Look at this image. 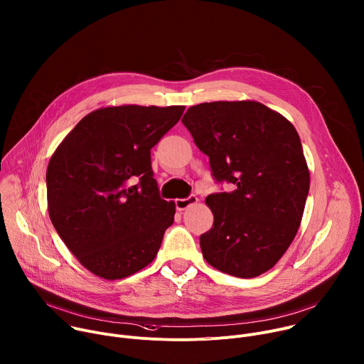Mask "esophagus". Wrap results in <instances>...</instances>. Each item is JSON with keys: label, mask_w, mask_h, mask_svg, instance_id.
Segmentation results:
<instances>
[{"label": "esophagus", "mask_w": 364, "mask_h": 364, "mask_svg": "<svg viewBox=\"0 0 364 364\" xmlns=\"http://www.w3.org/2000/svg\"><path fill=\"white\" fill-rule=\"evenodd\" d=\"M198 201V198L196 197V194H190L188 197H186V198H177L174 203H176V209L177 210H186V209H188L190 205H193V204H196Z\"/></svg>", "instance_id": "esophagus-1"}]
</instances>
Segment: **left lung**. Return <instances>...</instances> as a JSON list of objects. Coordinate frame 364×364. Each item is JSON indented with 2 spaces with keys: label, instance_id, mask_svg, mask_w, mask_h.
<instances>
[{
  "label": "left lung",
  "instance_id": "1",
  "mask_svg": "<svg viewBox=\"0 0 364 364\" xmlns=\"http://www.w3.org/2000/svg\"><path fill=\"white\" fill-rule=\"evenodd\" d=\"M181 122L209 157L218 183L205 204L213 228L200 236L207 262L237 278L269 271L294 240L309 190V173L294 125L259 102H210Z\"/></svg>",
  "mask_w": 364,
  "mask_h": 364
}]
</instances>
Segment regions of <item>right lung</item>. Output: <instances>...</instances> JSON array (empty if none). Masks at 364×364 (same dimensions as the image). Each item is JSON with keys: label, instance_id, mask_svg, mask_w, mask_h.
<instances>
[{"label": "right lung", "instance_id": "obj_1", "mask_svg": "<svg viewBox=\"0 0 364 364\" xmlns=\"http://www.w3.org/2000/svg\"><path fill=\"white\" fill-rule=\"evenodd\" d=\"M184 107H111L86 115L51 155L50 220L77 261L103 279L154 261L176 205L160 197L151 148Z\"/></svg>", "mask_w": 364, "mask_h": 364}]
</instances>
